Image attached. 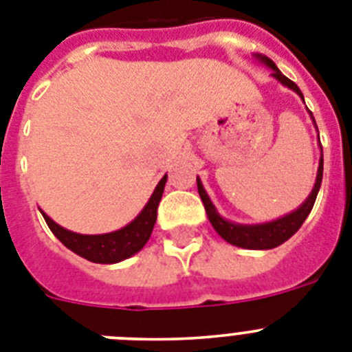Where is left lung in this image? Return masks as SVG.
Here are the masks:
<instances>
[{
	"label": "left lung",
	"mask_w": 352,
	"mask_h": 352,
	"mask_svg": "<svg viewBox=\"0 0 352 352\" xmlns=\"http://www.w3.org/2000/svg\"><path fill=\"white\" fill-rule=\"evenodd\" d=\"M254 58H256L259 63H263L264 67H268L270 70H273L272 76L275 77L278 82L284 84L285 88L292 89V91L296 93L301 100H303V93H301V89L298 88L296 84L292 82L291 79H287V77H285L284 74L278 70V68H276V65L270 60L268 56L254 54ZM310 118H312L314 125H316V120H314L312 113H310ZM317 138H319V133H317ZM319 144H321V142H319ZM319 148H321V158H319V167H317L316 183H314V188H312V192H310V195L305 199V203H301L296 210L291 211V213H287V214H284V217H280V219L272 220V222L236 223V222H231V220L223 219L222 214L217 211L214 204L211 203L210 195H208V192L204 190L203 182H201L197 176L199 195H201V199H203V204H204V210H206L208 219H210V222H211V226H213L214 231L220 234V238H223L227 243L234 245V247L250 248V250H270V248H275V247H278V245L284 243V241H287L292 234H296L298 229L301 227V223L305 222V219H307V217L310 214V211H312L314 203H316V197H317V194H319V188H321L322 146H319Z\"/></svg>",
	"instance_id": "1"
}]
</instances>
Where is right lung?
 Segmentation results:
<instances>
[{
    "label": "right lung",
    "mask_w": 352,
    "mask_h": 352,
    "mask_svg": "<svg viewBox=\"0 0 352 352\" xmlns=\"http://www.w3.org/2000/svg\"><path fill=\"white\" fill-rule=\"evenodd\" d=\"M166 182L167 174L158 182L146 206L142 208L141 213L132 222L118 229V231L105 232V234H79V232H72L65 229V227H61L60 223H56L42 210H40V213L43 214V219L47 222L52 234L60 239L65 247L70 248L74 254L98 264L120 263V261H125L132 257L133 254H138L148 243L149 236L153 232L155 222H157L158 203H160L162 194H164Z\"/></svg>",
    "instance_id": "1"
}]
</instances>
